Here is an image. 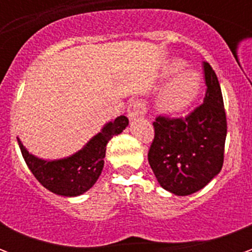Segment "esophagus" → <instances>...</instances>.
<instances>
[{
	"label": "esophagus",
	"mask_w": 252,
	"mask_h": 252,
	"mask_svg": "<svg viewBox=\"0 0 252 252\" xmlns=\"http://www.w3.org/2000/svg\"><path fill=\"white\" fill-rule=\"evenodd\" d=\"M128 119L129 120H136L139 117H142L147 113V108L146 104L142 99H136V101H132L131 104L128 105Z\"/></svg>",
	"instance_id": "1"
}]
</instances>
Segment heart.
Returning a JSON list of instances; mask_svg holds the SVG:
<instances>
[{"label":"heart","instance_id":"obj_1","mask_svg":"<svg viewBox=\"0 0 252 252\" xmlns=\"http://www.w3.org/2000/svg\"><path fill=\"white\" fill-rule=\"evenodd\" d=\"M185 67L182 59H170L163 67L164 75H176L166 83L157 101V106L166 115H178L194 102L201 90L200 74Z\"/></svg>","mask_w":252,"mask_h":252}]
</instances>
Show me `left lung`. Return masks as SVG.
<instances>
[{
	"label": "left lung",
	"instance_id": "1",
	"mask_svg": "<svg viewBox=\"0 0 252 252\" xmlns=\"http://www.w3.org/2000/svg\"><path fill=\"white\" fill-rule=\"evenodd\" d=\"M206 93L204 104L185 119L159 116L154 121L148 163L159 185L175 195L201 190L222 167L227 117L216 74L204 62Z\"/></svg>",
	"mask_w": 252,
	"mask_h": 252
}]
</instances>
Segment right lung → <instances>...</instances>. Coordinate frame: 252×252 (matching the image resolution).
Here are the masks:
<instances>
[{
  "instance_id": "1",
  "label": "right lung",
  "mask_w": 252,
  "mask_h": 252,
  "mask_svg": "<svg viewBox=\"0 0 252 252\" xmlns=\"http://www.w3.org/2000/svg\"><path fill=\"white\" fill-rule=\"evenodd\" d=\"M128 123L126 116H119L115 121L106 123L79 151L55 160L37 158L24 147L19 137L17 142L25 163L41 185L55 194L75 197L88 191L97 182L104 169L106 144L115 135L124 131Z\"/></svg>"
}]
</instances>
